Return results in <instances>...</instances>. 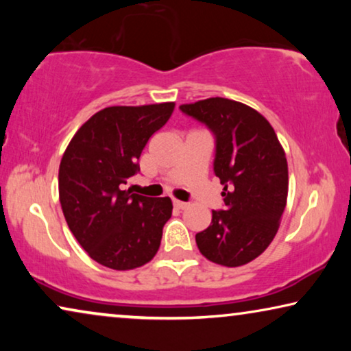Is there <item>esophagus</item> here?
Wrapping results in <instances>:
<instances>
[{
  "label": "esophagus",
  "mask_w": 351,
  "mask_h": 351,
  "mask_svg": "<svg viewBox=\"0 0 351 351\" xmlns=\"http://www.w3.org/2000/svg\"><path fill=\"white\" fill-rule=\"evenodd\" d=\"M186 203H184V201H179V199H174V208H177V209H185L186 208Z\"/></svg>",
  "instance_id": "obj_1"
}]
</instances>
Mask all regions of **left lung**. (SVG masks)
I'll use <instances>...</instances> for the list:
<instances>
[{
    "instance_id": "1",
    "label": "left lung",
    "mask_w": 351,
    "mask_h": 351,
    "mask_svg": "<svg viewBox=\"0 0 351 351\" xmlns=\"http://www.w3.org/2000/svg\"><path fill=\"white\" fill-rule=\"evenodd\" d=\"M215 137L214 174L223 204L196 233L199 252L223 267L246 265L275 238L287 199V161L275 129L257 110L237 100L210 97L180 105Z\"/></svg>"
}]
</instances>
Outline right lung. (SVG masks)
Instances as JSON below:
<instances>
[{"label": "right lung", "instance_id": "add662e5", "mask_svg": "<svg viewBox=\"0 0 351 351\" xmlns=\"http://www.w3.org/2000/svg\"><path fill=\"white\" fill-rule=\"evenodd\" d=\"M174 107L165 102L100 110L76 131L62 156V210L76 241L100 265L132 270L160 249L171 198H148L124 185L141 171L142 150Z\"/></svg>", "mask_w": 351, "mask_h": 351}]
</instances>
